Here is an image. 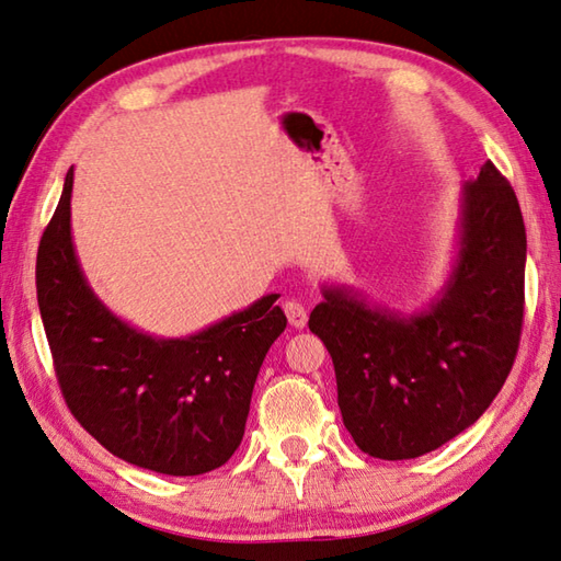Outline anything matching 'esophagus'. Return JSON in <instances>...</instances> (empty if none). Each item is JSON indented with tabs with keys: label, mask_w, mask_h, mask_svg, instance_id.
Here are the masks:
<instances>
[{
	"label": "esophagus",
	"mask_w": 561,
	"mask_h": 561,
	"mask_svg": "<svg viewBox=\"0 0 561 561\" xmlns=\"http://www.w3.org/2000/svg\"><path fill=\"white\" fill-rule=\"evenodd\" d=\"M285 314H288V322L295 327V329H302L307 324V307L302 302L297 300H288L283 305Z\"/></svg>",
	"instance_id": "esophagus-1"
}]
</instances>
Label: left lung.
I'll return each instance as SVG.
<instances>
[{"instance_id": "1", "label": "left lung", "mask_w": 561, "mask_h": 561, "mask_svg": "<svg viewBox=\"0 0 561 561\" xmlns=\"http://www.w3.org/2000/svg\"><path fill=\"white\" fill-rule=\"evenodd\" d=\"M525 247L516 193L486 162L462 186L455 264L426 310L402 314L324 285L310 331L334 360L341 416L363 453L421 457L494 402L520 344Z\"/></svg>"}]
</instances>
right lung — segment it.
Instances as JSON below:
<instances>
[{
    "mask_svg": "<svg viewBox=\"0 0 561 561\" xmlns=\"http://www.w3.org/2000/svg\"><path fill=\"white\" fill-rule=\"evenodd\" d=\"M75 169L45 227L38 307L55 375L75 419L108 453L159 474L217 470L244 436L261 363L288 319L264 295L184 339H157L99 300L72 244Z\"/></svg>",
    "mask_w": 561,
    "mask_h": 561,
    "instance_id": "add662e5",
    "label": "right lung"
}]
</instances>
